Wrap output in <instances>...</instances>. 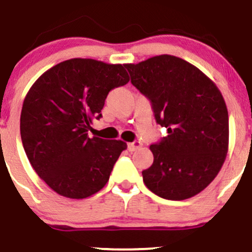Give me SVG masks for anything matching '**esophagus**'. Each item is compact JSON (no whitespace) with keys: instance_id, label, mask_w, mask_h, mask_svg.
Listing matches in <instances>:
<instances>
[{"instance_id":"34e87169","label":"esophagus","mask_w":252,"mask_h":252,"mask_svg":"<svg viewBox=\"0 0 252 252\" xmlns=\"http://www.w3.org/2000/svg\"><path fill=\"white\" fill-rule=\"evenodd\" d=\"M141 146H142V144L140 141L129 142V144H128V150L130 151V152H133V151H136L137 148H140Z\"/></svg>"}]
</instances>
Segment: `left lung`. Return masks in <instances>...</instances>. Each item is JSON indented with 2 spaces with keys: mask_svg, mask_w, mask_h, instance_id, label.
<instances>
[{
  "mask_svg": "<svg viewBox=\"0 0 252 252\" xmlns=\"http://www.w3.org/2000/svg\"><path fill=\"white\" fill-rule=\"evenodd\" d=\"M124 66L168 130L150 146L153 164L142 171L145 185L164 199L194 197L217 176L228 152V111L221 92L199 68L174 55Z\"/></svg>",
  "mask_w": 252,
  "mask_h": 252,
  "instance_id": "left-lung-1",
  "label": "left lung"
}]
</instances>
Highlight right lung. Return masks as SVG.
Returning <instances> with one entry per match:
<instances>
[{
    "label": "right lung",
    "mask_w": 252,
    "mask_h": 252,
    "mask_svg": "<svg viewBox=\"0 0 252 252\" xmlns=\"http://www.w3.org/2000/svg\"><path fill=\"white\" fill-rule=\"evenodd\" d=\"M128 82L122 63L75 58L47 70L28 92L21 141L37 175L58 194L83 199L107 184L126 144L88 131L108 92Z\"/></svg>",
    "instance_id": "right-lung-1"
}]
</instances>
